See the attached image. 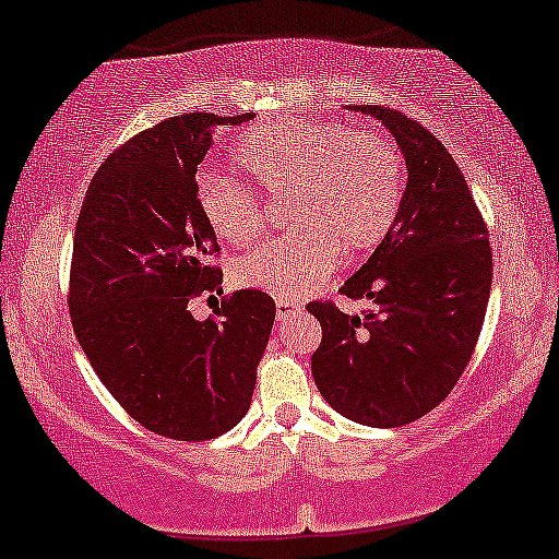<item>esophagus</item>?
<instances>
[{"mask_svg": "<svg viewBox=\"0 0 559 559\" xmlns=\"http://www.w3.org/2000/svg\"><path fill=\"white\" fill-rule=\"evenodd\" d=\"M299 309H301L299 301L286 299V297H278V299H275V314H278V320L288 318V314H292V312H299Z\"/></svg>", "mask_w": 559, "mask_h": 559, "instance_id": "obj_1", "label": "esophagus"}]
</instances>
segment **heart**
<instances>
[{
	"instance_id": "heart-1",
	"label": "heart",
	"mask_w": 559,
	"mask_h": 559,
	"mask_svg": "<svg viewBox=\"0 0 559 559\" xmlns=\"http://www.w3.org/2000/svg\"><path fill=\"white\" fill-rule=\"evenodd\" d=\"M237 169L262 192H286L292 231L262 241L234 262L239 286L299 299L346 258L380 245L399 215L403 164L380 132H354L320 119H275L254 127L234 147ZM194 203L211 231L245 245L262 228L258 194L239 181L205 174Z\"/></svg>"
}]
</instances>
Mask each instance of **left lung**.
Here are the masks:
<instances>
[{"label":"left lung","instance_id":"left-lung-1","mask_svg":"<svg viewBox=\"0 0 559 559\" xmlns=\"http://www.w3.org/2000/svg\"><path fill=\"white\" fill-rule=\"evenodd\" d=\"M352 111L393 134L406 160V187L395 224L341 286L372 309L346 314L328 301L307 307L322 328L312 378L346 419L403 427L445 401L472 359L492 288V252L448 147L401 111Z\"/></svg>","mask_w":559,"mask_h":559}]
</instances>
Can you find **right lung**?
<instances>
[{"mask_svg": "<svg viewBox=\"0 0 559 559\" xmlns=\"http://www.w3.org/2000/svg\"><path fill=\"white\" fill-rule=\"evenodd\" d=\"M254 114H187L114 151L87 187L72 247V328L96 374L132 419L198 442L250 412L275 320L265 292L245 288L194 320L192 297L221 292L218 241L194 203L198 166L221 127Z\"/></svg>", "mask_w": 559, "mask_h": 559, "instance_id": "1", "label": "right lung"}]
</instances>
